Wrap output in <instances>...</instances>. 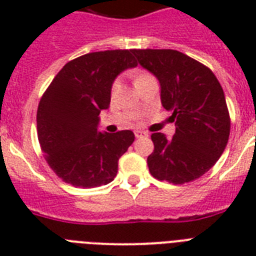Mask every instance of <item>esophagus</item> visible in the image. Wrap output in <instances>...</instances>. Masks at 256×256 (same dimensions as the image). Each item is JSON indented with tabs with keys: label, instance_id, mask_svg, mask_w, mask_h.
<instances>
[{
	"label": "esophagus",
	"instance_id": "esophagus-1",
	"mask_svg": "<svg viewBox=\"0 0 256 256\" xmlns=\"http://www.w3.org/2000/svg\"><path fill=\"white\" fill-rule=\"evenodd\" d=\"M148 136V132H142V130H136V138H140V136Z\"/></svg>",
	"mask_w": 256,
	"mask_h": 256
}]
</instances>
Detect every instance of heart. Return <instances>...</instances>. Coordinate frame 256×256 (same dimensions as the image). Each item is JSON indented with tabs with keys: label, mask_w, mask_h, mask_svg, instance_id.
Segmentation results:
<instances>
[{
	"label": "heart",
	"mask_w": 256,
	"mask_h": 256,
	"mask_svg": "<svg viewBox=\"0 0 256 256\" xmlns=\"http://www.w3.org/2000/svg\"><path fill=\"white\" fill-rule=\"evenodd\" d=\"M146 77H150V76H148V74H140V77L136 78V81H138V80H144V78H146ZM116 84H114V88H116Z\"/></svg>",
	"instance_id": "b5f03b06"
}]
</instances>
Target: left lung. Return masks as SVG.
<instances>
[{
  "label": "left lung",
  "instance_id": "1",
  "mask_svg": "<svg viewBox=\"0 0 256 256\" xmlns=\"http://www.w3.org/2000/svg\"><path fill=\"white\" fill-rule=\"evenodd\" d=\"M134 56L160 81L162 106L175 120L171 138L164 132L152 136L148 170L175 184L202 176L222 156L230 136L222 86L208 68L176 50H134Z\"/></svg>",
  "mask_w": 256,
  "mask_h": 256
}]
</instances>
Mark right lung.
Instances as JSON below:
<instances>
[{
  "instance_id": "right-lung-1",
  "label": "right lung",
  "mask_w": 256,
  "mask_h": 256,
  "mask_svg": "<svg viewBox=\"0 0 256 256\" xmlns=\"http://www.w3.org/2000/svg\"><path fill=\"white\" fill-rule=\"evenodd\" d=\"M132 54L106 50L68 62L40 100L38 140L49 166L66 183L84 188L110 183L118 160L134 142L132 130L98 132L100 112L110 104L116 78L138 65Z\"/></svg>"
}]
</instances>
